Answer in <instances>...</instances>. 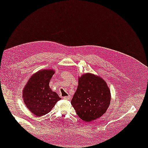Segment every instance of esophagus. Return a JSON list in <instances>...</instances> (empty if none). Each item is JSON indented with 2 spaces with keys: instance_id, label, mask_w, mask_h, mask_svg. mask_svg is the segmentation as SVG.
I'll use <instances>...</instances> for the list:
<instances>
[{
  "instance_id": "1",
  "label": "esophagus",
  "mask_w": 148,
  "mask_h": 148,
  "mask_svg": "<svg viewBox=\"0 0 148 148\" xmlns=\"http://www.w3.org/2000/svg\"><path fill=\"white\" fill-rule=\"evenodd\" d=\"M64 99H66V100H69V99H70V96H65V97H64Z\"/></svg>"
}]
</instances>
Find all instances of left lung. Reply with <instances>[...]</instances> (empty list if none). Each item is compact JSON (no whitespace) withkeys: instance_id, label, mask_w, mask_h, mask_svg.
I'll list each match as a JSON object with an SVG mask.
<instances>
[{"instance_id":"obj_1","label":"left lung","mask_w":148,"mask_h":148,"mask_svg":"<svg viewBox=\"0 0 148 148\" xmlns=\"http://www.w3.org/2000/svg\"><path fill=\"white\" fill-rule=\"evenodd\" d=\"M110 101V91L106 82L101 77L87 73L79 78L71 103L82 120L89 122L106 112Z\"/></svg>"}]
</instances>
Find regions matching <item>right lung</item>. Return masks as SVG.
<instances>
[{"label": "right lung", "instance_id": "obj_1", "mask_svg": "<svg viewBox=\"0 0 148 148\" xmlns=\"http://www.w3.org/2000/svg\"><path fill=\"white\" fill-rule=\"evenodd\" d=\"M53 70H42L35 73L23 90L25 105L37 117L49 113L61 98L49 87V82L54 74Z\"/></svg>", "mask_w": 148, "mask_h": 148}]
</instances>
